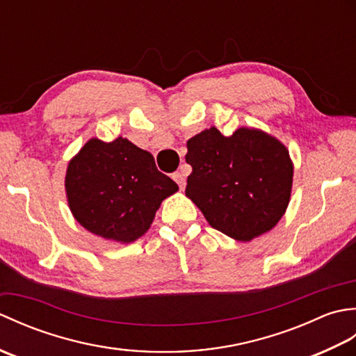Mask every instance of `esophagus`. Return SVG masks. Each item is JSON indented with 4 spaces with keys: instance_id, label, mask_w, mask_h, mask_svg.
Instances as JSON below:
<instances>
[{
    "instance_id": "obj_1",
    "label": "esophagus",
    "mask_w": 356,
    "mask_h": 356,
    "mask_svg": "<svg viewBox=\"0 0 356 356\" xmlns=\"http://www.w3.org/2000/svg\"><path fill=\"white\" fill-rule=\"evenodd\" d=\"M172 179H174V182H176L180 186V190H184V186H185V174H184V171L180 170V171L174 172Z\"/></svg>"
}]
</instances>
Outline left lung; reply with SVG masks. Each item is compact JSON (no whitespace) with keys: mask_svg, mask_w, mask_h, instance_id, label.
Masks as SVG:
<instances>
[{"mask_svg":"<svg viewBox=\"0 0 356 356\" xmlns=\"http://www.w3.org/2000/svg\"><path fill=\"white\" fill-rule=\"evenodd\" d=\"M186 147L193 172L185 194L214 229L251 241L274 228L289 203L293 176L282 142L254 128L226 138L213 127Z\"/></svg>","mask_w":356,"mask_h":356,"instance_id":"8db88e82","label":"left lung"}]
</instances>
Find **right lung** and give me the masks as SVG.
Instances as JSON below:
<instances>
[{
  "mask_svg": "<svg viewBox=\"0 0 356 356\" xmlns=\"http://www.w3.org/2000/svg\"><path fill=\"white\" fill-rule=\"evenodd\" d=\"M177 184L156 168L154 157L130 140H88L65 174L74 218L90 232L130 243L145 234Z\"/></svg>",
  "mask_w": 356,
  "mask_h": 356,
  "instance_id": "right-lung-1",
  "label": "right lung"
}]
</instances>
